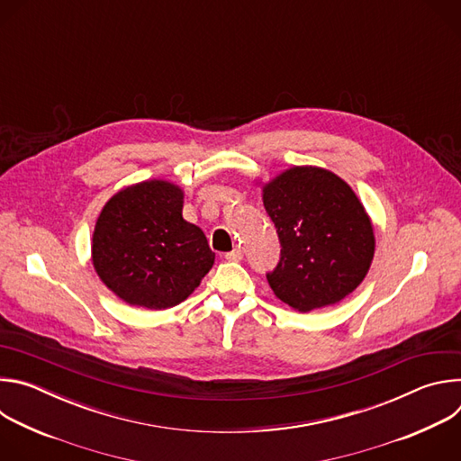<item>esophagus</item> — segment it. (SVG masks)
<instances>
[{"instance_id": "obj_1", "label": "esophagus", "mask_w": 461, "mask_h": 461, "mask_svg": "<svg viewBox=\"0 0 461 461\" xmlns=\"http://www.w3.org/2000/svg\"><path fill=\"white\" fill-rule=\"evenodd\" d=\"M228 260H233V262H239L240 258H242V249L240 248H235V249H231V251H228L226 255H224Z\"/></svg>"}]
</instances>
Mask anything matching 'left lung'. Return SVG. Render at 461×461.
Instances as JSON below:
<instances>
[{
	"label": "left lung",
	"mask_w": 461,
	"mask_h": 461,
	"mask_svg": "<svg viewBox=\"0 0 461 461\" xmlns=\"http://www.w3.org/2000/svg\"><path fill=\"white\" fill-rule=\"evenodd\" d=\"M277 228L281 258L267 279L299 312L336 304L365 279L374 228L352 187L332 171L295 166L262 187Z\"/></svg>",
	"instance_id": "1"
}]
</instances>
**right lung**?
<instances>
[{
    "label": "right lung",
    "mask_w": 461,
    "mask_h": 461,
    "mask_svg": "<svg viewBox=\"0 0 461 461\" xmlns=\"http://www.w3.org/2000/svg\"><path fill=\"white\" fill-rule=\"evenodd\" d=\"M184 193L146 180L113 194L93 233V267L131 306L164 310L187 299L212 270L204 231L182 219Z\"/></svg>",
    "instance_id": "add662e5"
}]
</instances>
